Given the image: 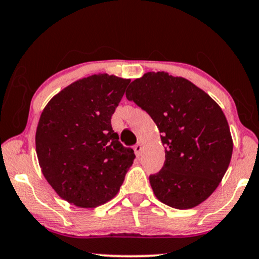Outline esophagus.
Masks as SVG:
<instances>
[{
	"label": "esophagus",
	"instance_id": "esophagus-1",
	"mask_svg": "<svg viewBox=\"0 0 259 259\" xmlns=\"http://www.w3.org/2000/svg\"><path fill=\"white\" fill-rule=\"evenodd\" d=\"M134 150H135V154H136V155H137V156H140L141 152H142V143H141V142L136 143V145L134 146Z\"/></svg>",
	"mask_w": 259,
	"mask_h": 259
}]
</instances>
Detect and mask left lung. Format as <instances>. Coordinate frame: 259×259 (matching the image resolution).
Instances as JSON below:
<instances>
[{"instance_id":"8db88e82","label":"left lung","mask_w":259,"mask_h":259,"mask_svg":"<svg viewBox=\"0 0 259 259\" xmlns=\"http://www.w3.org/2000/svg\"><path fill=\"white\" fill-rule=\"evenodd\" d=\"M152 117L165 146L161 171L149 177L154 195L176 209H191L217 190L230 166L233 140L221 107L191 81L149 71L127 87Z\"/></svg>"}]
</instances>
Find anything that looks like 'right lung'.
Listing matches in <instances>:
<instances>
[{
  "label": "right lung",
  "mask_w": 259,
  "mask_h": 259,
  "mask_svg": "<svg viewBox=\"0 0 259 259\" xmlns=\"http://www.w3.org/2000/svg\"><path fill=\"white\" fill-rule=\"evenodd\" d=\"M130 78L94 74L64 87L44 107L35 132L38 162L55 192L78 208L118 194L135 154L111 126Z\"/></svg>",
  "instance_id": "right-lung-1"
}]
</instances>
